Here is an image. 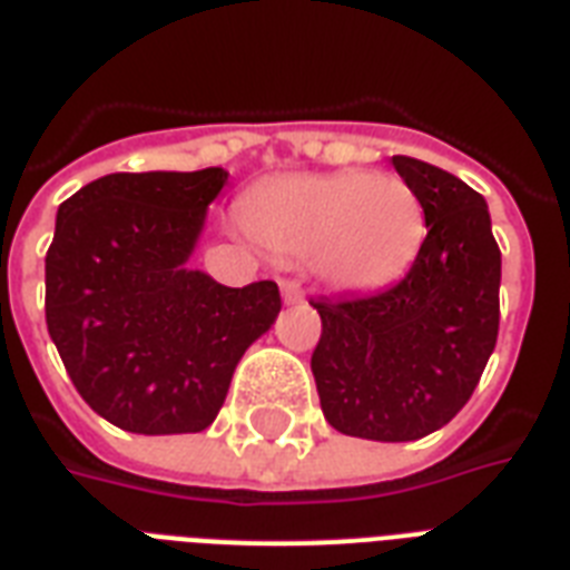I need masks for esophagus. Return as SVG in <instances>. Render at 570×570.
<instances>
[{
  "mask_svg": "<svg viewBox=\"0 0 570 570\" xmlns=\"http://www.w3.org/2000/svg\"><path fill=\"white\" fill-rule=\"evenodd\" d=\"M281 295H284L286 304H302L304 302V289L298 281H281Z\"/></svg>",
  "mask_w": 570,
  "mask_h": 570,
  "instance_id": "1",
  "label": "esophagus"
}]
</instances>
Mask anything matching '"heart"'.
Listing matches in <instances>:
<instances>
[{
  "mask_svg": "<svg viewBox=\"0 0 570 570\" xmlns=\"http://www.w3.org/2000/svg\"><path fill=\"white\" fill-rule=\"evenodd\" d=\"M250 236L286 259H313L337 289H379L414 263L425 236L420 195L396 174L364 168L293 174L250 191Z\"/></svg>",
  "mask_w": 570,
  "mask_h": 570,
  "instance_id": "heart-1",
  "label": "heart"
}]
</instances>
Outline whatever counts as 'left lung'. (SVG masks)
Listing matches in <instances>:
<instances>
[{"mask_svg": "<svg viewBox=\"0 0 570 570\" xmlns=\"http://www.w3.org/2000/svg\"><path fill=\"white\" fill-rule=\"evenodd\" d=\"M420 195L423 245L375 295L311 302L322 337L311 370L322 414L366 441H416L473 396L500 331V248L485 197L443 168L393 156Z\"/></svg>", "mask_w": 570, "mask_h": 570, "instance_id": "left-lung-1", "label": "left lung"}]
</instances>
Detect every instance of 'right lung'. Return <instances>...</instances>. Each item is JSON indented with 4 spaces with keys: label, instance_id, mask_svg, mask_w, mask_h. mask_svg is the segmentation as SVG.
I'll return each instance as SVG.
<instances>
[{
    "label": "right lung",
    "instance_id": "add662e5",
    "mask_svg": "<svg viewBox=\"0 0 570 570\" xmlns=\"http://www.w3.org/2000/svg\"><path fill=\"white\" fill-rule=\"evenodd\" d=\"M224 183V168L106 174L58 206L49 337L79 396L124 432H204L281 313L275 281L233 289L189 268Z\"/></svg>",
    "mask_w": 570,
    "mask_h": 570
}]
</instances>
